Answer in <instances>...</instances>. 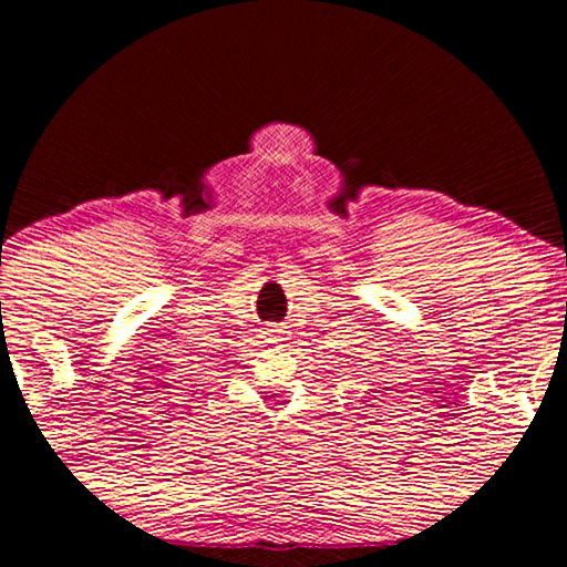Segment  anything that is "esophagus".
I'll list each match as a JSON object with an SVG mask.
<instances>
[{
    "mask_svg": "<svg viewBox=\"0 0 567 567\" xmlns=\"http://www.w3.org/2000/svg\"><path fill=\"white\" fill-rule=\"evenodd\" d=\"M265 334H267V340H270V342H282V340H287V330L280 328V324H270V328L265 330Z\"/></svg>",
    "mask_w": 567,
    "mask_h": 567,
    "instance_id": "esophagus-1",
    "label": "esophagus"
}]
</instances>
